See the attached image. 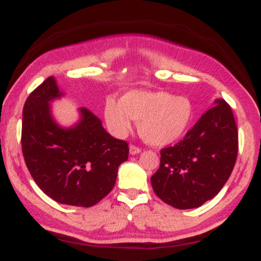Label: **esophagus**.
I'll return each mask as SVG.
<instances>
[{"label":"esophagus","instance_id":"obj_1","mask_svg":"<svg viewBox=\"0 0 261 261\" xmlns=\"http://www.w3.org/2000/svg\"><path fill=\"white\" fill-rule=\"evenodd\" d=\"M140 152H141L140 147H137V146H135V145L130 146V153L131 154H137V153H140Z\"/></svg>","mask_w":261,"mask_h":261}]
</instances>
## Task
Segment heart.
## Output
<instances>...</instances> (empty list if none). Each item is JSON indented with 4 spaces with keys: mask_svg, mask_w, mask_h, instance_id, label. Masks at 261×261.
<instances>
[{
    "mask_svg": "<svg viewBox=\"0 0 261 261\" xmlns=\"http://www.w3.org/2000/svg\"><path fill=\"white\" fill-rule=\"evenodd\" d=\"M104 119L113 135L124 137L133 120L139 121V133L149 145L166 146L180 140L194 119V106L182 95L169 92L131 91L121 100L107 98Z\"/></svg>",
    "mask_w": 261,
    "mask_h": 261,
    "instance_id": "obj_1",
    "label": "heart"
}]
</instances>
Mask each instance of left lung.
I'll list each match as a JSON object with an SVG mask.
<instances>
[{"label":"left lung","mask_w":261,"mask_h":261,"mask_svg":"<svg viewBox=\"0 0 261 261\" xmlns=\"http://www.w3.org/2000/svg\"><path fill=\"white\" fill-rule=\"evenodd\" d=\"M237 154L238 130L232 109L223 99H216L180 142L161 149L152 188L173 207H199L220 193L234 168Z\"/></svg>","instance_id":"1"}]
</instances>
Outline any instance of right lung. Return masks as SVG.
Wrapping results in <instances>:
<instances>
[{"mask_svg": "<svg viewBox=\"0 0 261 261\" xmlns=\"http://www.w3.org/2000/svg\"><path fill=\"white\" fill-rule=\"evenodd\" d=\"M49 77L27 98L23 108L22 151L27 168L47 196L65 205L91 207L112 191L128 146L104 130L87 108L72 127L54 120L50 101L60 98Z\"/></svg>", "mask_w": 261, "mask_h": 261, "instance_id": "right-lung-1", "label": "right lung"}]
</instances>
